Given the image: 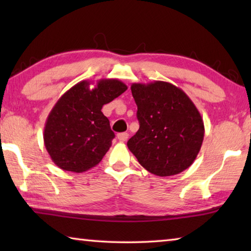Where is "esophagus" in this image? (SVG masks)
Listing matches in <instances>:
<instances>
[{"label":"esophagus","mask_w":251,"mask_h":251,"mask_svg":"<svg viewBox=\"0 0 251 251\" xmlns=\"http://www.w3.org/2000/svg\"><path fill=\"white\" fill-rule=\"evenodd\" d=\"M128 133H120L117 134V138L120 142H126L128 139Z\"/></svg>","instance_id":"34e87169"}]
</instances>
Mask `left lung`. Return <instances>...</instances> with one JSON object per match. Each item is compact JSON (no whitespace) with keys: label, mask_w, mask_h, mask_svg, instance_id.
<instances>
[{"label":"left lung","mask_w":251,"mask_h":251,"mask_svg":"<svg viewBox=\"0 0 251 251\" xmlns=\"http://www.w3.org/2000/svg\"><path fill=\"white\" fill-rule=\"evenodd\" d=\"M139 129L127 142L138 163L160 177L177 175L196 159L205 134L202 117L193 100L168 82L134 83Z\"/></svg>","instance_id":"left-lung-1"}]
</instances>
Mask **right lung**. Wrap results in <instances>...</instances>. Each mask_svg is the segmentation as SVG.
<instances>
[{"label":"right lung","instance_id":"right-lung-1","mask_svg":"<svg viewBox=\"0 0 251 251\" xmlns=\"http://www.w3.org/2000/svg\"><path fill=\"white\" fill-rule=\"evenodd\" d=\"M82 80L65 92L50 110L44 127V145L63 171L83 173L103 159L115 137L101 107L126 90L116 78Z\"/></svg>","mask_w":251,"mask_h":251}]
</instances>
